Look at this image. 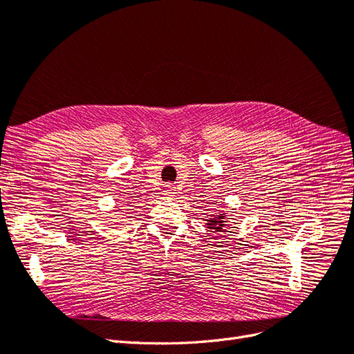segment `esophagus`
I'll use <instances>...</instances> for the list:
<instances>
[{"mask_svg": "<svg viewBox=\"0 0 354 354\" xmlns=\"http://www.w3.org/2000/svg\"><path fill=\"white\" fill-rule=\"evenodd\" d=\"M165 191H166V193H165L166 196H170V197H171V196L175 194V191H176V189H175V185H171V184H166V185H165Z\"/></svg>", "mask_w": 354, "mask_h": 354, "instance_id": "1", "label": "esophagus"}]
</instances>
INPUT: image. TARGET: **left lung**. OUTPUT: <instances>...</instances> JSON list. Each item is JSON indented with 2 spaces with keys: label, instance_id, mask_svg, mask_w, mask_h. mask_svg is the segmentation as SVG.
<instances>
[{
  "label": "left lung",
  "instance_id": "left-lung-1",
  "mask_svg": "<svg viewBox=\"0 0 354 354\" xmlns=\"http://www.w3.org/2000/svg\"><path fill=\"white\" fill-rule=\"evenodd\" d=\"M225 227V215L219 214V215H214V218L207 219V228L215 230V231H222Z\"/></svg>",
  "mask_w": 354,
  "mask_h": 354
}]
</instances>
